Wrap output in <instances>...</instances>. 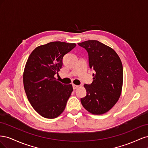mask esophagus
Masks as SVG:
<instances>
[{
    "mask_svg": "<svg viewBox=\"0 0 148 148\" xmlns=\"http://www.w3.org/2000/svg\"><path fill=\"white\" fill-rule=\"evenodd\" d=\"M78 88H79V86H78V85L73 84V89H77Z\"/></svg>",
    "mask_w": 148,
    "mask_h": 148,
    "instance_id": "esophagus-1",
    "label": "esophagus"
}]
</instances>
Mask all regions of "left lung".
<instances>
[{"label":"left lung","mask_w":148,"mask_h":148,"mask_svg":"<svg viewBox=\"0 0 148 148\" xmlns=\"http://www.w3.org/2000/svg\"><path fill=\"white\" fill-rule=\"evenodd\" d=\"M88 52L92 74L91 84H84L86 96L81 99L84 108L95 115L108 112L117 103L123 86V66L119 56L109 46L96 41L88 40L78 43Z\"/></svg>","instance_id":"left-lung-1"}]
</instances>
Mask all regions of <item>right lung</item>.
<instances>
[{"label":"right lung","mask_w":148,"mask_h":148,"mask_svg":"<svg viewBox=\"0 0 148 148\" xmlns=\"http://www.w3.org/2000/svg\"><path fill=\"white\" fill-rule=\"evenodd\" d=\"M75 46V43L49 42L35 48L26 62L23 77L26 95L44 118L59 117L73 91L72 85L58 82L54 75L62 67L64 56Z\"/></svg>","instance_id":"1"}]
</instances>
